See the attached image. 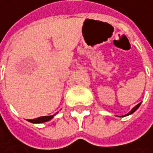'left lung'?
<instances>
[{"mask_svg": "<svg viewBox=\"0 0 153 153\" xmlns=\"http://www.w3.org/2000/svg\"><path fill=\"white\" fill-rule=\"evenodd\" d=\"M140 105H141V103H140V104H138L137 105H136V106L134 107V108H133V109H132V110H131L128 114H126V115H124V116H128V115H130V114H132L133 112H135V111H136L138 109V107L140 106Z\"/></svg>", "mask_w": 153, "mask_h": 153, "instance_id": "8db88e82", "label": "left lung"}]
</instances>
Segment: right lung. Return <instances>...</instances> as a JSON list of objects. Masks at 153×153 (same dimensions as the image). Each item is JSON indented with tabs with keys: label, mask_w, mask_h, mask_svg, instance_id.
<instances>
[{
	"label": "right lung",
	"mask_w": 153,
	"mask_h": 153,
	"mask_svg": "<svg viewBox=\"0 0 153 153\" xmlns=\"http://www.w3.org/2000/svg\"><path fill=\"white\" fill-rule=\"evenodd\" d=\"M53 117H54V115H52V116H42V117L37 118V119L28 120V121H30L32 123H42V122H46V121L50 120Z\"/></svg>",
	"instance_id": "obj_1"
}]
</instances>
